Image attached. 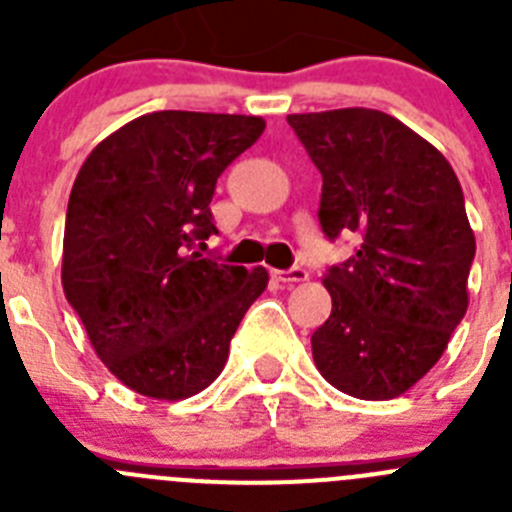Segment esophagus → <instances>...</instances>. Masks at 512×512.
I'll list each match as a JSON object with an SVG mask.
<instances>
[{"label":"esophagus","instance_id":"obj_1","mask_svg":"<svg viewBox=\"0 0 512 512\" xmlns=\"http://www.w3.org/2000/svg\"><path fill=\"white\" fill-rule=\"evenodd\" d=\"M277 279L282 284H287V287H295V284L307 282V279H310V274H307L302 266H292V269H287V271H279Z\"/></svg>","mask_w":512,"mask_h":512}]
</instances>
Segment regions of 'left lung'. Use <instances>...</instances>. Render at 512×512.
I'll return each instance as SVG.
<instances>
[{
  "mask_svg": "<svg viewBox=\"0 0 512 512\" xmlns=\"http://www.w3.org/2000/svg\"><path fill=\"white\" fill-rule=\"evenodd\" d=\"M287 122L323 174V233L361 241L325 271L333 310L312 333V359L346 395L400 397L436 366L469 305L477 246L459 179L387 112L346 107Z\"/></svg>",
  "mask_w": 512,
  "mask_h": 512,
  "instance_id": "obj_1",
  "label": "left lung"
}]
</instances>
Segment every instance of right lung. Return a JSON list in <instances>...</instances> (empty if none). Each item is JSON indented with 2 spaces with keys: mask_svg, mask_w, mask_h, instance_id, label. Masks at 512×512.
<instances>
[{
  "mask_svg": "<svg viewBox=\"0 0 512 512\" xmlns=\"http://www.w3.org/2000/svg\"><path fill=\"white\" fill-rule=\"evenodd\" d=\"M264 128L253 115L151 112L107 135L76 174L63 292L102 364L138 395L174 402L210 387L269 284L264 266L194 251L217 233V176Z\"/></svg>",
  "mask_w": 512,
  "mask_h": 512,
  "instance_id": "1",
  "label": "right lung"
}]
</instances>
